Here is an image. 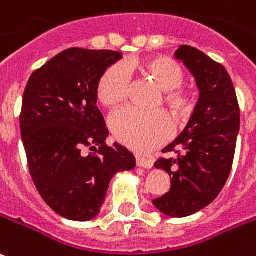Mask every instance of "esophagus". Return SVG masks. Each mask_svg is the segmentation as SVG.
I'll return each instance as SVG.
<instances>
[{"instance_id": "34e87169", "label": "esophagus", "mask_w": 256, "mask_h": 256, "mask_svg": "<svg viewBox=\"0 0 256 256\" xmlns=\"http://www.w3.org/2000/svg\"><path fill=\"white\" fill-rule=\"evenodd\" d=\"M136 166L140 168H145V169H150V168L153 166V161L149 158H142V157H136Z\"/></svg>"}]
</instances>
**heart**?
<instances>
[{"instance_id":"1","label":"heart","mask_w":256,"mask_h":256,"mask_svg":"<svg viewBox=\"0 0 256 256\" xmlns=\"http://www.w3.org/2000/svg\"><path fill=\"white\" fill-rule=\"evenodd\" d=\"M128 75L148 79L161 91V103L176 124H182L192 114L194 102L192 94L181 87L184 72L174 60L164 56L146 58H128L122 64L111 66L103 72L96 83V98L104 107H118L126 100L128 92ZM114 136L130 149L146 153L166 141L170 124L166 115L140 112L124 108L110 118Z\"/></svg>"}]
</instances>
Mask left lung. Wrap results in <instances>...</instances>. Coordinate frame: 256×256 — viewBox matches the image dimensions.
I'll use <instances>...</instances> for the list:
<instances>
[{
    "label": "left lung",
    "mask_w": 256,
    "mask_h": 256,
    "mask_svg": "<svg viewBox=\"0 0 256 256\" xmlns=\"http://www.w3.org/2000/svg\"><path fill=\"white\" fill-rule=\"evenodd\" d=\"M176 58L194 76L200 91L186 128L162 150L174 152V158H160L154 166L170 176V189L154 198L161 214L185 218L210 206L219 196L231 173L240 111L236 92L222 64L202 50L181 46Z\"/></svg>",
    "instance_id": "left-lung-1"
}]
</instances>
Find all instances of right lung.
I'll use <instances>...</instances> for the list:
<instances>
[{
  "label": "right lung",
  "instance_id": "right-lung-1",
  "mask_svg": "<svg viewBox=\"0 0 256 256\" xmlns=\"http://www.w3.org/2000/svg\"><path fill=\"white\" fill-rule=\"evenodd\" d=\"M120 52L70 48L29 78L20 115L32 180L60 216L94 219L111 178L132 170L136 158L120 144L106 145L108 130L96 107V83ZM83 147L96 153L83 156Z\"/></svg>",
  "mask_w": 256,
  "mask_h": 256
}]
</instances>
